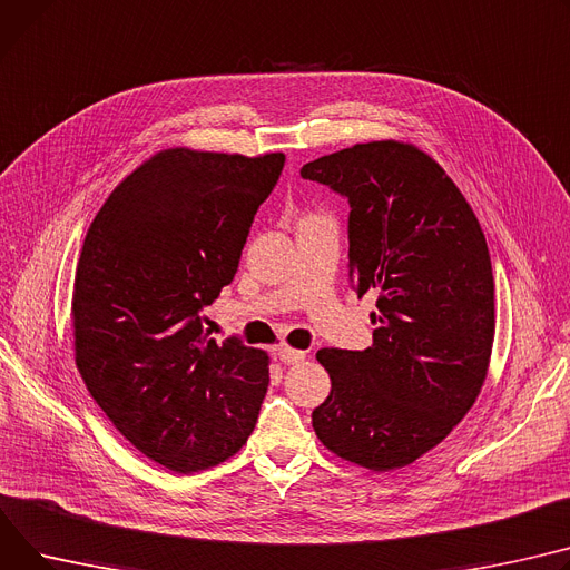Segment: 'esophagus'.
<instances>
[{"label": "esophagus", "mask_w": 570, "mask_h": 570, "mask_svg": "<svg viewBox=\"0 0 570 570\" xmlns=\"http://www.w3.org/2000/svg\"><path fill=\"white\" fill-rule=\"evenodd\" d=\"M277 357L284 362V364H297V362H302L307 357V353L305 351H295V348H291V346H279L277 348Z\"/></svg>", "instance_id": "esophagus-1"}]
</instances>
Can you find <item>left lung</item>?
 <instances>
[{
    "label": "left lung",
    "instance_id": "obj_1",
    "mask_svg": "<svg viewBox=\"0 0 570 570\" xmlns=\"http://www.w3.org/2000/svg\"><path fill=\"white\" fill-rule=\"evenodd\" d=\"M299 174L348 197V282L377 293L371 348L316 353L332 390L314 431L360 468H405L456 429L485 383L495 338L485 236L456 183L414 144H355Z\"/></svg>",
    "mask_w": 570,
    "mask_h": 570
}]
</instances>
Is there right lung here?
<instances>
[{
  "label": "right lung",
  "mask_w": 570,
  "mask_h": 570,
  "mask_svg": "<svg viewBox=\"0 0 570 570\" xmlns=\"http://www.w3.org/2000/svg\"><path fill=\"white\" fill-rule=\"evenodd\" d=\"M284 154L165 148L96 213L75 271L82 381L146 459L189 474L232 459L254 431L271 357L208 336L204 307L232 284Z\"/></svg>",
  "instance_id": "1"
}]
</instances>
